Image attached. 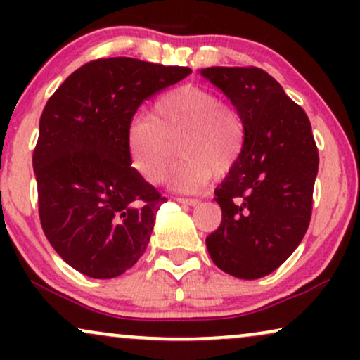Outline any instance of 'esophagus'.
Returning a JSON list of instances; mask_svg holds the SVG:
<instances>
[{
	"label": "esophagus",
	"mask_w": 360,
	"mask_h": 360,
	"mask_svg": "<svg viewBox=\"0 0 360 360\" xmlns=\"http://www.w3.org/2000/svg\"><path fill=\"white\" fill-rule=\"evenodd\" d=\"M179 203H184V205H189V206H198L200 205V200H196V198H176Z\"/></svg>",
	"instance_id": "34e87169"
}]
</instances>
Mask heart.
Returning <instances> with one entry per match:
<instances>
[{
    "mask_svg": "<svg viewBox=\"0 0 360 360\" xmlns=\"http://www.w3.org/2000/svg\"><path fill=\"white\" fill-rule=\"evenodd\" d=\"M183 157L171 176L172 188L198 191L212 174L223 177L237 166L245 146V123L235 106L212 89L184 84L167 91L127 128L131 166L148 183H160L176 155Z\"/></svg>",
    "mask_w": 360,
    "mask_h": 360,
    "instance_id": "heart-1",
    "label": "heart"
}]
</instances>
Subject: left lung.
Returning a JSON list of instances; mask_svg holds the SVG:
<instances>
[{"instance_id":"left-lung-1","label":"left lung","mask_w":360,"mask_h":360,"mask_svg":"<svg viewBox=\"0 0 360 360\" xmlns=\"http://www.w3.org/2000/svg\"><path fill=\"white\" fill-rule=\"evenodd\" d=\"M245 123V146L214 191L221 223L206 237L210 257L240 279L271 274L307 233L318 148L311 123L274 77L259 68H206Z\"/></svg>"}]
</instances>
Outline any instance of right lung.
<instances>
[{"instance_id":"1","label":"right lung","mask_w":360,"mask_h":360,"mask_svg":"<svg viewBox=\"0 0 360 360\" xmlns=\"http://www.w3.org/2000/svg\"><path fill=\"white\" fill-rule=\"evenodd\" d=\"M188 74L179 65L101 57L49 98L32 157L39 217L53 250L82 274L117 278L146 252L166 198L131 167L127 128L143 101Z\"/></svg>"}]
</instances>
